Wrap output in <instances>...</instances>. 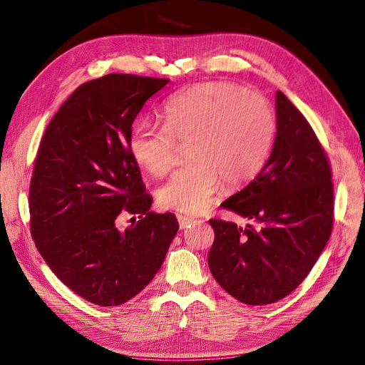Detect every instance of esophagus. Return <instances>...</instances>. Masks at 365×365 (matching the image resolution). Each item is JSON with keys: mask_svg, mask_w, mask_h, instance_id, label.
Wrapping results in <instances>:
<instances>
[{"mask_svg": "<svg viewBox=\"0 0 365 365\" xmlns=\"http://www.w3.org/2000/svg\"><path fill=\"white\" fill-rule=\"evenodd\" d=\"M178 220H179L180 229H185V227L190 226V225L195 222L192 217H187V216H183V215H178Z\"/></svg>", "mask_w": 365, "mask_h": 365, "instance_id": "obj_1", "label": "esophagus"}]
</instances>
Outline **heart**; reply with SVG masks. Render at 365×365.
I'll return each mask as SVG.
<instances>
[{
    "mask_svg": "<svg viewBox=\"0 0 365 365\" xmlns=\"http://www.w3.org/2000/svg\"><path fill=\"white\" fill-rule=\"evenodd\" d=\"M164 125L148 121L133 127L130 155L153 176L176 163L178 140L187 142L186 165L158 189L163 207L201 213L220 183L238 187L262 170L274 140L275 118L259 93L225 81L189 87L163 106Z\"/></svg>",
    "mask_w": 365,
    "mask_h": 365,
    "instance_id": "obj_1",
    "label": "heart"
}]
</instances>
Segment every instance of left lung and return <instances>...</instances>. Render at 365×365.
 I'll return each mask as SVG.
<instances>
[{
  "mask_svg": "<svg viewBox=\"0 0 365 365\" xmlns=\"http://www.w3.org/2000/svg\"><path fill=\"white\" fill-rule=\"evenodd\" d=\"M277 136L259 175L220 205L248 219L244 229L208 220V266L223 290L245 304L284 299L308 277L333 229L329 158L311 124L277 91Z\"/></svg>",
  "mask_w": 365,
  "mask_h": 365,
  "instance_id": "8db88e82",
  "label": "left lung"
}]
</instances>
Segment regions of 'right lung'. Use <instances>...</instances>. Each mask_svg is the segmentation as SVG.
Here are the masks:
<instances>
[{
	"instance_id": "1",
	"label": "right lung",
	"mask_w": 365,
	"mask_h": 365,
	"mask_svg": "<svg viewBox=\"0 0 365 365\" xmlns=\"http://www.w3.org/2000/svg\"><path fill=\"white\" fill-rule=\"evenodd\" d=\"M170 80L108 73L76 88L51 118L29 186L31 234L50 269L83 299L118 306L155 277L178 234L173 213L149 212L130 155L134 118ZM140 221L120 232V212Z\"/></svg>"
}]
</instances>
